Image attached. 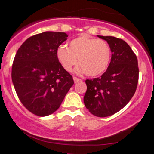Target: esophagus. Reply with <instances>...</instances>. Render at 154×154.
Wrapping results in <instances>:
<instances>
[{
	"instance_id": "obj_1",
	"label": "esophagus",
	"mask_w": 154,
	"mask_h": 154,
	"mask_svg": "<svg viewBox=\"0 0 154 154\" xmlns=\"http://www.w3.org/2000/svg\"><path fill=\"white\" fill-rule=\"evenodd\" d=\"M73 81H74V82L75 83H77V82H79V81H81V79L77 78V77H73Z\"/></svg>"
}]
</instances>
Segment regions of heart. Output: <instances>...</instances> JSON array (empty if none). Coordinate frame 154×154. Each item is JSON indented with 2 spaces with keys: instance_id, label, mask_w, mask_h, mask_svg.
Here are the masks:
<instances>
[{
  "instance_id": "b5f03b06",
  "label": "heart",
  "mask_w": 154,
  "mask_h": 154,
  "mask_svg": "<svg viewBox=\"0 0 154 154\" xmlns=\"http://www.w3.org/2000/svg\"><path fill=\"white\" fill-rule=\"evenodd\" d=\"M59 62L66 71H70L78 60L76 73H86L89 77L102 74L109 65L111 49L105 41L82 35L70 41L69 48L60 46L57 50Z\"/></svg>"
}]
</instances>
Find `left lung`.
<instances>
[{"label":"left lung","instance_id":"8db88e82","mask_svg":"<svg viewBox=\"0 0 154 154\" xmlns=\"http://www.w3.org/2000/svg\"><path fill=\"white\" fill-rule=\"evenodd\" d=\"M109 45L112 58L100 77L86 80L84 102L97 117H107L123 109L136 92L139 79L138 61L128 44L121 38L97 35Z\"/></svg>","mask_w":154,"mask_h":154}]
</instances>
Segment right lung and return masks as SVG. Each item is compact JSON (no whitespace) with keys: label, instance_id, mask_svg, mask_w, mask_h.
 Returning a JSON list of instances; mask_svg holds the SVG:
<instances>
[{"label":"right lung","instance_id":"add662e5","mask_svg":"<svg viewBox=\"0 0 154 154\" xmlns=\"http://www.w3.org/2000/svg\"><path fill=\"white\" fill-rule=\"evenodd\" d=\"M67 37L57 32L35 35L25 40L14 57L11 78L17 95L38 116L56 112L74 83L57 57V49Z\"/></svg>","mask_w":154,"mask_h":154}]
</instances>
